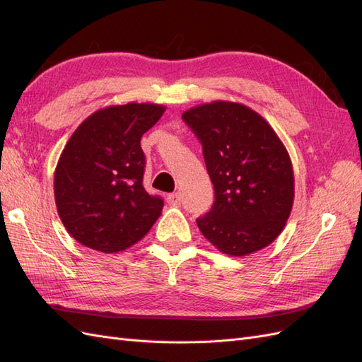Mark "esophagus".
Listing matches in <instances>:
<instances>
[{"label": "esophagus", "mask_w": 362, "mask_h": 362, "mask_svg": "<svg viewBox=\"0 0 362 362\" xmlns=\"http://www.w3.org/2000/svg\"><path fill=\"white\" fill-rule=\"evenodd\" d=\"M168 202H169V205L180 206V205H181V194H180L178 192H177V193L168 194Z\"/></svg>", "instance_id": "34e87169"}]
</instances>
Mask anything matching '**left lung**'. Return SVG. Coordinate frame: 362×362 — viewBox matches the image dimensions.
Here are the masks:
<instances>
[{
	"label": "left lung",
	"instance_id": "8db88e82",
	"mask_svg": "<svg viewBox=\"0 0 362 362\" xmlns=\"http://www.w3.org/2000/svg\"><path fill=\"white\" fill-rule=\"evenodd\" d=\"M184 122L201 140L216 201L198 223L216 249L246 257L282 233L294 201V173L286 145L250 107L213 101L189 108Z\"/></svg>",
	"mask_w": 362,
	"mask_h": 362
}]
</instances>
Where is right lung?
Listing matches in <instances>:
<instances>
[{
    "label": "right lung",
    "instance_id": "1",
    "mask_svg": "<svg viewBox=\"0 0 362 362\" xmlns=\"http://www.w3.org/2000/svg\"><path fill=\"white\" fill-rule=\"evenodd\" d=\"M166 107L128 103L100 108L74 131L54 172V198L66 231L104 254L144 238L161 216L163 201L144 189L140 139Z\"/></svg>",
    "mask_w": 362,
    "mask_h": 362
}]
</instances>
